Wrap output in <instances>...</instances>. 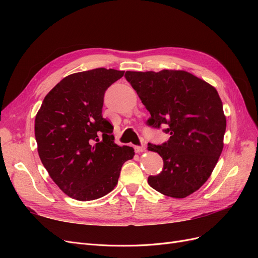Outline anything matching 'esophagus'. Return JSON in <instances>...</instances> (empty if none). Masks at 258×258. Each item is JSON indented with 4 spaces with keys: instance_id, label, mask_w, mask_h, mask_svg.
Listing matches in <instances>:
<instances>
[{
    "instance_id": "1",
    "label": "esophagus",
    "mask_w": 258,
    "mask_h": 258,
    "mask_svg": "<svg viewBox=\"0 0 258 258\" xmlns=\"http://www.w3.org/2000/svg\"><path fill=\"white\" fill-rule=\"evenodd\" d=\"M135 151H136L137 153H143V152H145V146H144V145L135 146Z\"/></svg>"
}]
</instances>
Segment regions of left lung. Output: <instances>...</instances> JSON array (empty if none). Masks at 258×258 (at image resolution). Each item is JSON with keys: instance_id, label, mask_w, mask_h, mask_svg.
Instances as JSON below:
<instances>
[{"instance_id": "8db88e82", "label": "left lung", "mask_w": 258, "mask_h": 258, "mask_svg": "<svg viewBox=\"0 0 258 258\" xmlns=\"http://www.w3.org/2000/svg\"><path fill=\"white\" fill-rule=\"evenodd\" d=\"M131 84L150 112L146 123L170 139L161 145L148 143L158 153L162 171L148 176L155 190L173 198H185L198 190L212 173L223 151L226 117L216 89L186 71H127Z\"/></svg>"}]
</instances>
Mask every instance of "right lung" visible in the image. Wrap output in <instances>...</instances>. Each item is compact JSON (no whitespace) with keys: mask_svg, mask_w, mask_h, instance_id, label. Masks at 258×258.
<instances>
[{"mask_svg":"<svg viewBox=\"0 0 258 258\" xmlns=\"http://www.w3.org/2000/svg\"><path fill=\"white\" fill-rule=\"evenodd\" d=\"M123 73L99 68L69 75L47 93L36 114L41 161L73 199L105 196L118 183L123 162L134 158V148L115 144L113 126L102 116L104 93Z\"/></svg>","mask_w":258,"mask_h":258,"instance_id":"1","label":"right lung"}]
</instances>
